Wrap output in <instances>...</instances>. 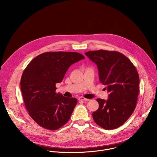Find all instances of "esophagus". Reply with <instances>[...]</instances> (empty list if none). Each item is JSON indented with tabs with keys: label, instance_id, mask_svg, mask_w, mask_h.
Returning <instances> with one entry per match:
<instances>
[{
	"label": "esophagus",
	"instance_id": "1",
	"mask_svg": "<svg viewBox=\"0 0 157 157\" xmlns=\"http://www.w3.org/2000/svg\"><path fill=\"white\" fill-rule=\"evenodd\" d=\"M78 100H79V101H89V99H86V98H83V97H80V98H78Z\"/></svg>",
	"mask_w": 157,
	"mask_h": 157
}]
</instances>
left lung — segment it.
<instances>
[{
	"instance_id": "8db88e82",
	"label": "left lung",
	"mask_w": 157,
	"mask_h": 157,
	"mask_svg": "<svg viewBox=\"0 0 157 157\" xmlns=\"http://www.w3.org/2000/svg\"><path fill=\"white\" fill-rule=\"evenodd\" d=\"M85 55L94 62L100 82L106 86L107 100L97 99L98 109L93 113L94 122L107 130L118 128L132 114L139 91L137 69L124 55L115 51H89Z\"/></svg>"
}]
</instances>
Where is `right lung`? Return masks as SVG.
<instances>
[{
	"label": "right lung",
	"mask_w": 157,
	"mask_h": 157,
	"mask_svg": "<svg viewBox=\"0 0 157 157\" xmlns=\"http://www.w3.org/2000/svg\"><path fill=\"white\" fill-rule=\"evenodd\" d=\"M84 56L75 52H46L39 55L27 65L22 74L20 87L30 116L41 127L50 130L68 122L78 102L56 93L70 66Z\"/></svg>",
	"instance_id": "obj_1"
}]
</instances>
